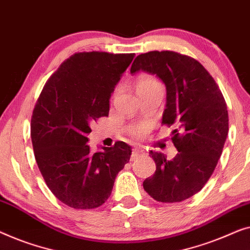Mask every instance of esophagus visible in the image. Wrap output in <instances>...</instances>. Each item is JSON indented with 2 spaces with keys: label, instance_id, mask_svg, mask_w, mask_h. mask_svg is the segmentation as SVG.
Returning a JSON list of instances; mask_svg holds the SVG:
<instances>
[{
  "label": "esophagus",
  "instance_id": "1",
  "mask_svg": "<svg viewBox=\"0 0 250 250\" xmlns=\"http://www.w3.org/2000/svg\"><path fill=\"white\" fill-rule=\"evenodd\" d=\"M142 155H143L142 150H139V149H133L132 153H131V157H130V160L135 161V160H137V159H138V157H140Z\"/></svg>",
  "mask_w": 250,
  "mask_h": 250
}]
</instances>
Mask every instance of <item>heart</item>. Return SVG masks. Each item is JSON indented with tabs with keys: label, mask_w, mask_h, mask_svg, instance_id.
<instances>
[{
	"label": "heart",
	"mask_w": 250,
	"mask_h": 250,
	"mask_svg": "<svg viewBox=\"0 0 250 250\" xmlns=\"http://www.w3.org/2000/svg\"><path fill=\"white\" fill-rule=\"evenodd\" d=\"M161 83L157 82L155 78H153V77L150 76H140L138 79H137V83H136V89L137 91L139 93H142V91H145V90H148V89H152V88H155V87H160ZM146 128L144 125H137V126H133L130 130V133L133 137H142L144 135V132H145Z\"/></svg>",
	"instance_id": "b5f03b06"
}]
</instances>
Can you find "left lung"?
<instances>
[{
	"label": "left lung",
	"instance_id": "8db88e82",
	"mask_svg": "<svg viewBox=\"0 0 250 250\" xmlns=\"http://www.w3.org/2000/svg\"><path fill=\"white\" fill-rule=\"evenodd\" d=\"M155 75L167 88L162 124L174 125L172 142L178 154L172 161L150 150L156 164L144 189L161 203H179L197 194L208 181L222 154L229 117L213 77L198 61L172 51L140 54L130 73Z\"/></svg>",
	"mask_w": 250,
	"mask_h": 250
}]
</instances>
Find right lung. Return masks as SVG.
I'll return each instance as SVG.
<instances>
[{"mask_svg": "<svg viewBox=\"0 0 250 250\" xmlns=\"http://www.w3.org/2000/svg\"><path fill=\"white\" fill-rule=\"evenodd\" d=\"M135 54L83 52L70 56L45 83L31 117V142L47 187L63 204L91 209L110 197L131 147L124 142L93 153L90 125L107 117L110 98Z\"/></svg>", "mask_w": 250, "mask_h": 250, "instance_id": "1", "label": "right lung"}]
</instances>
